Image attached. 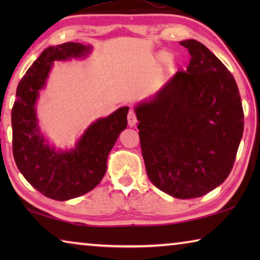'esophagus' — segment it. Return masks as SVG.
<instances>
[{
  "label": "esophagus",
  "mask_w": 260,
  "mask_h": 260,
  "mask_svg": "<svg viewBox=\"0 0 260 260\" xmlns=\"http://www.w3.org/2000/svg\"><path fill=\"white\" fill-rule=\"evenodd\" d=\"M127 121H128L129 127H133V126L138 124V118H136V114L134 112V110H129L128 116H127Z\"/></svg>",
  "instance_id": "esophagus-1"
}]
</instances>
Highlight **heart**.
Wrapping results in <instances>:
<instances>
[{
  "label": "heart",
  "instance_id": "1",
  "mask_svg": "<svg viewBox=\"0 0 260 260\" xmlns=\"http://www.w3.org/2000/svg\"><path fill=\"white\" fill-rule=\"evenodd\" d=\"M170 59V55L166 54V52H162V54L160 55V60L161 61H167Z\"/></svg>",
  "mask_w": 260,
  "mask_h": 260
}]
</instances>
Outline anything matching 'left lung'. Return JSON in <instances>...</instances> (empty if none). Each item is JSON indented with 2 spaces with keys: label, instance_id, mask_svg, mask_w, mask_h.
Returning a JSON list of instances; mask_svg holds the SVG:
<instances>
[{
  "label": "left lung",
  "instance_id": "left-lung-1",
  "mask_svg": "<svg viewBox=\"0 0 260 260\" xmlns=\"http://www.w3.org/2000/svg\"><path fill=\"white\" fill-rule=\"evenodd\" d=\"M190 61L135 108L148 178L175 199L220 186L234 165L244 127L233 74L203 43L181 41Z\"/></svg>",
  "mask_w": 260,
  "mask_h": 260
}]
</instances>
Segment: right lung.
<instances>
[{
    "label": "right lung",
    "instance_id": "right-lung-1",
    "mask_svg": "<svg viewBox=\"0 0 260 260\" xmlns=\"http://www.w3.org/2000/svg\"><path fill=\"white\" fill-rule=\"evenodd\" d=\"M91 47L77 42L42 51L16 91L11 111L12 152L24 178L46 197L68 201L93 190L107 172L108 155L127 127L128 107L93 122L70 151H57L47 143L38 126L35 103L46 85L54 60L86 56Z\"/></svg>",
    "mask_w": 260,
    "mask_h": 260
}]
</instances>
